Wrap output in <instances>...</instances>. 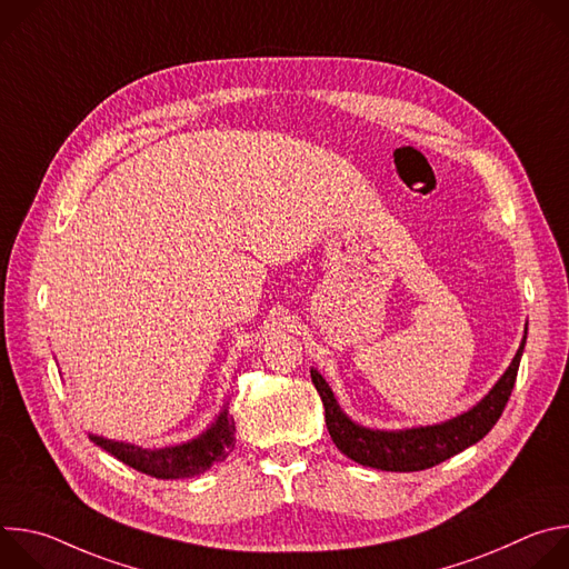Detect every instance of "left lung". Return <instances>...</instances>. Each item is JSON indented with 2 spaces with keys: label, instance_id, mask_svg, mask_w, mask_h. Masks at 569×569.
<instances>
[{
  "label": "left lung",
  "instance_id": "obj_1",
  "mask_svg": "<svg viewBox=\"0 0 569 569\" xmlns=\"http://www.w3.org/2000/svg\"><path fill=\"white\" fill-rule=\"evenodd\" d=\"M527 340V336H525ZM525 340L507 369V373L498 380V385L489 391L481 402L475 408L452 421H446L441 426L430 428H415V430H400V432H380V430H367L362 426H356L333 398L331 387L327 385L315 369L310 371L312 385L317 387L323 412H327V428L333 439V443L353 461L391 470V472H415L432 468L452 455L466 450L468 446L477 443L502 417L511 389L518 378V367L525 349Z\"/></svg>",
  "mask_w": 569,
  "mask_h": 569
}]
</instances>
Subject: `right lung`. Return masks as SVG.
<instances>
[{"label":"right lung","instance_id":"add662e5","mask_svg":"<svg viewBox=\"0 0 569 569\" xmlns=\"http://www.w3.org/2000/svg\"><path fill=\"white\" fill-rule=\"evenodd\" d=\"M233 432H236V423L224 410L213 423V428H209L202 437L173 448L143 450L137 446L108 441L103 437H92V441L139 472H146L159 479H178V477L200 475L209 470L216 461H222L233 450V443H236Z\"/></svg>","mask_w":569,"mask_h":569}]
</instances>
